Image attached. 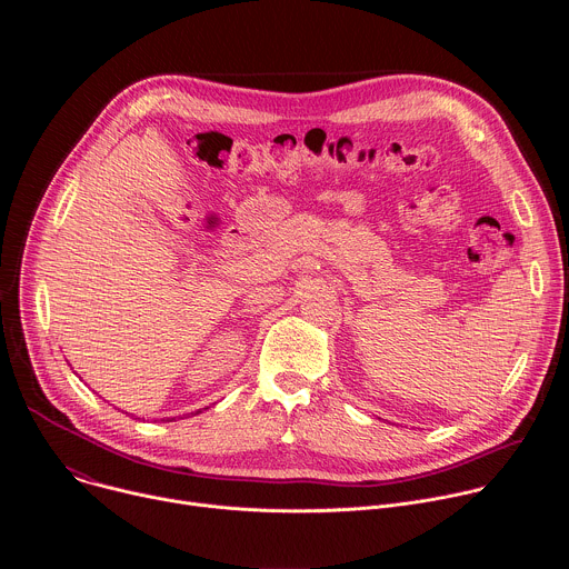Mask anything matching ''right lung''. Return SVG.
<instances>
[{
  "label": "right lung",
  "instance_id": "1",
  "mask_svg": "<svg viewBox=\"0 0 569 569\" xmlns=\"http://www.w3.org/2000/svg\"><path fill=\"white\" fill-rule=\"evenodd\" d=\"M204 410H207V408H204ZM196 415H198V412H196ZM169 421H173V419H169Z\"/></svg>",
  "mask_w": 569,
  "mask_h": 569
}]
</instances>
